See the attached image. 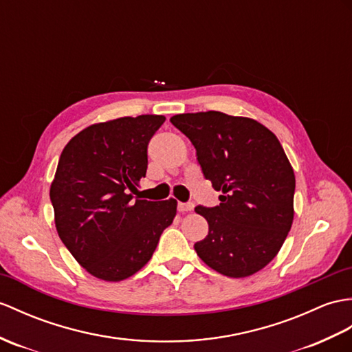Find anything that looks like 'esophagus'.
Returning a JSON list of instances; mask_svg holds the SVG:
<instances>
[{"label": "esophagus", "instance_id": "1", "mask_svg": "<svg viewBox=\"0 0 352 352\" xmlns=\"http://www.w3.org/2000/svg\"><path fill=\"white\" fill-rule=\"evenodd\" d=\"M192 210H193V204H190V202H187V204L178 202V211H179V213H186V211H192Z\"/></svg>", "mask_w": 352, "mask_h": 352}]
</instances>
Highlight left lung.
I'll list each match as a JSON object with an SVG mask.
<instances>
[{"label": "left lung", "mask_w": 352, "mask_h": 352, "mask_svg": "<svg viewBox=\"0 0 352 352\" xmlns=\"http://www.w3.org/2000/svg\"><path fill=\"white\" fill-rule=\"evenodd\" d=\"M170 122L190 139L202 174L220 192L216 207L195 211L208 235L198 256L228 277H248L279 253L294 220L296 175L279 139L261 122L208 111Z\"/></svg>", "instance_id": "8db88e82"}]
</instances>
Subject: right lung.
Instances as JSON below:
<instances>
[{"label":"right lung","instance_id":"obj_1","mask_svg":"<svg viewBox=\"0 0 352 352\" xmlns=\"http://www.w3.org/2000/svg\"><path fill=\"white\" fill-rule=\"evenodd\" d=\"M165 120L139 116L97 122L61 153L49 192L56 232L97 279L120 282L139 272L177 214L173 198L133 196L148 165L146 146Z\"/></svg>","mask_w":352,"mask_h":352}]
</instances>
